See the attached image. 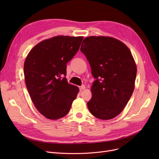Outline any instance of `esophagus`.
Segmentation results:
<instances>
[{
	"mask_svg": "<svg viewBox=\"0 0 159 159\" xmlns=\"http://www.w3.org/2000/svg\"><path fill=\"white\" fill-rule=\"evenodd\" d=\"M80 91H81V90H83V89H85V85H81V86H80Z\"/></svg>",
	"mask_w": 159,
	"mask_h": 159,
	"instance_id": "esophagus-1",
	"label": "esophagus"
}]
</instances>
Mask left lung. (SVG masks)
Returning a JSON list of instances; mask_svg holds the SVG:
<instances>
[{
	"label": "left lung",
	"instance_id": "left-lung-1",
	"mask_svg": "<svg viewBox=\"0 0 159 159\" xmlns=\"http://www.w3.org/2000/svg\"><path fill=\"white\" fill-rule=\"evenodd\" d=\"M80 50L95 79L89 111L98 119H111L121 113L134 89L137 66L131 52L124 43L108 36L85 38Z\"/></svg>",
	"mask_w": 159,
	"mask_h": 159
}]
</instances>
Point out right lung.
<instances>
[{
  "instance_id": "1",
  "label": "right lung",
  "mask_w": 159,
  "mask_h": 159,
  "mask_svg": "<svg viewBox=\"0 0 159 159\" xmlns=\"http://www.w3.org/2000/svg\"><path fill=\"white\" fill-rule=\"evenodd\" d=\"M83 36H57L38 43L24 64L26 85L34 105L49 119L70 111L79 88L68 83L66 64L80 49Z\"/></svg>"
}]
</instances>
